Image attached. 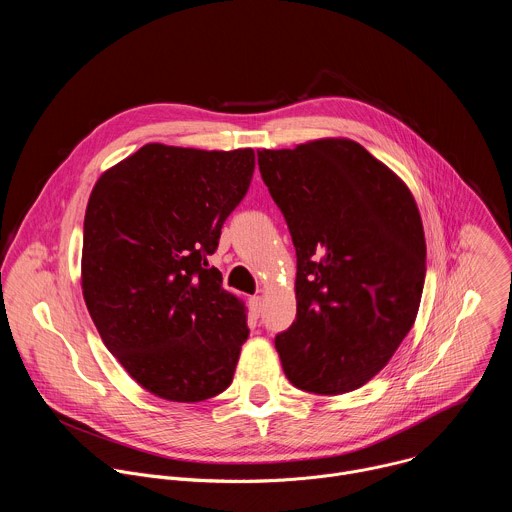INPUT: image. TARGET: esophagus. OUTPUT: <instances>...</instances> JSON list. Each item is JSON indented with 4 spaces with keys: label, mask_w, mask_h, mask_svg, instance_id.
Returning <instances> with one entry per match:
<instances>
[{
    "label": "esophagus",
    "mask_w": 512,
    "mask_h": 512,
    "mask_svg": "<svg viewBox=\"0 0 512 512\" xmlns=\"http://www.w3.org/2000/svg\"><path fill=\"white\" fill-rule=\"evenodd\" d=\"M249 306H251V312H253L255 316H259V314H261V308H263V298H261V296L249 298Z\"/></svg>",
    "instance_id": "obj_1"
}]
</instances>
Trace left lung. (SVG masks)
<instances>
[{
    "instance_id": "left-lung-1",
    "label": "left lung",
    "mask_w": 512,
    "mask_h": 512,
    "mask_svg": "<svg viewBox=\"0 0 512 512\" xmlns=\"http://www.w3.org/2000/svg\"><path fill=\"white\" fill-rule=\"evenodd\" d=\"M296 247V322L275 336L289 383L340 395L369 383L409 334L425 235L405 182L360 143L326 137L257 152Z\"/></svg>"
}]
</instances>
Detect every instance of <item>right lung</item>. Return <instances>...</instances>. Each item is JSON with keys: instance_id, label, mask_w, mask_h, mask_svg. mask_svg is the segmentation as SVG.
<instances>
[{"instance_id": "right-lung-1", "label": "right lung", "mask_w": 512, "mask_h": 512, "mask_svg": "<svg viewBox=\"0 0 512 512\" xmlns=\"http://www.w3.org/2000/svg\"><path fill=\"white\" fill-rule=\"evenodd\" d=\"M253 170L251 148L148 143L103 172L91 192L83 298L109 352L160 399L198 403L233 383L247 308L206 257Z\"/></svg>"}]
</instances>
